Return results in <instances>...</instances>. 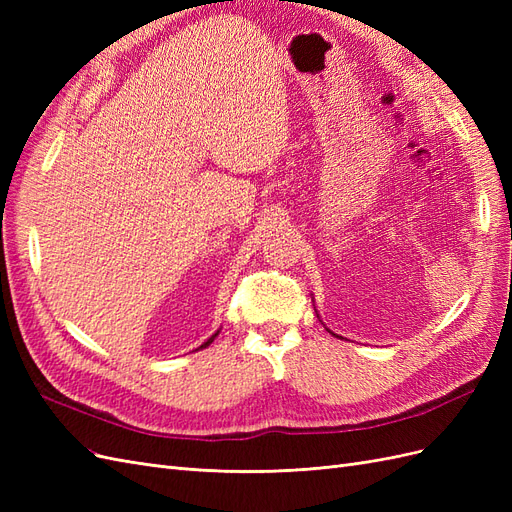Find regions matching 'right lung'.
Here are the masks:
<instances>
[{"mask_svg":"<svg viewBox=\"0 0 512 512\" xmlns=\"http://www.w3.org/2000/svg\"><path fill=\"white\" fill-rule=\"evenodd\" d=\"M218 333H220V331H218ZM218 333H215V335H211V337H209V339H207V342H205V344H203V346H200V348H207V346H209V344H211V342H213V339H215V337H218Z\"/></svg>","mask_w":512,"mask_h":512,"instance_id":"1","label":"right lung"}]
</instances>
